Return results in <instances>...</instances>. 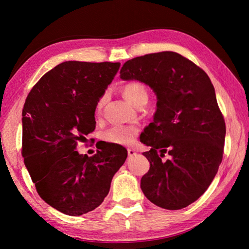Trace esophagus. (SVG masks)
I'll return each instance as SVG.
<instances>
[{
  "instance_id": "obj_1",
  "label": "esophagus",
  "mask_w": 249,
  "mask_h": 249,
  "mask_svg": "<svg viewBox=\"0 0 249 249\" xmlns=\"http://www.w3.org/2000/svg\"><path fill=\"white\" fill-rule=\"evenodd\" d=\"M127 153H128V156H129V157H133V156L136 155V151L133 150V149H128V150H127Z\"/></svg>"
}]
</instances>
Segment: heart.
Wrapping results in <instances>:
<instances>
[{
  "label": "heart",
  "mask_w": 249,
  "mask_h": 249,
  "mask_svg": "<svg viewBox=\"0 0 249 249\" xmlns=\"http://www.w3.org/2000/svg\"><path fill=\"white\" fill-rule=\"evenodd\" d=\"M123 95L135 107L141 104H146L147 99H149V92H147L146 87L143 83L137 81L126 84L123 89ZM105 102L106 95H103L102 97L98 98L96 106H95V111L97 113L104 107ZM139 133L140 128L136 125H115L105 131L103 138L108 143L128 146L135 143Z\"/></svg>",
  "instance_id": "heart-1"
}]
</instances>
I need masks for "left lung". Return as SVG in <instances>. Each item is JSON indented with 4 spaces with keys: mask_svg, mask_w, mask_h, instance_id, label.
Returning <instances> with one entry per match:
<instances>
[{
    "mask_svg": "<svg viewBox=\"0 0 249 249\" xmlns=\"http://www.w3.org/2000/svg\"><path fill=\"white\" fill-rule=\"evenodd\" d=\"M120 73L144 82L157 96L154 122L140 137L151 146L143 153L150 170L142 192L162 209L186 208L209 188L223 160L226 124L213 84L202 68L172 51L128 60ZM166 152L171 157L162 161Z\"/></svg>",
    "mask_w": 249,
    "mask_h": 249,
    "instance_id": "8db88e82",
    "label": "left lung"
}]
</instances>
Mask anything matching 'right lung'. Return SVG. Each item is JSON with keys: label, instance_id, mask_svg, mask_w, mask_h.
<instances>
[{"label": "right lung", "instance_id": "1", "mask_svg": "<svg viewBox=\"0 0 249 249\" xmlns=\"http://www.w3.org/2000/svg\"><path fill=\"white\" fill-rule=\"evenodd\" d=\"M120 63L68 61L46 72L32 88L22 110L25 167L45 202L80 216L102 204L127 151L103 147L88 156L76 151L95 129V106Z\"/></svg>", "mask_w": 249, "mask_h": 249}]
</instances>
